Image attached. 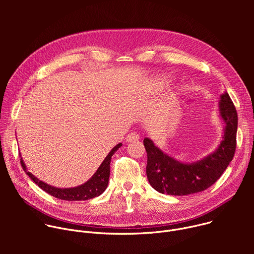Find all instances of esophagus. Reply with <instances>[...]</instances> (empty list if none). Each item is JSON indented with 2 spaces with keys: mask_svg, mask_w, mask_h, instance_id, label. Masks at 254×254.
Returning a JSON list of instances; mask_svg holds the SVG:
<instances>
[{
  "mask_svg": "<svg viewBox=\"0 0 254 254\" xmlns=\"http://www.w3.org/2000/svg\"><path fill=\"white\" fill-rule=\"evenodd\" d=\"M138 138H139V135H138V133H136L135 131H131V132H129V133L127 135V138H126V140H127V142H130V141L136 140V139H138Z\"/></svg>",
  "mask_w": 254,
  "mask_h": 254,
  "instance_id": "obj_1",
  "label": "esophagus"
}]
</instances>
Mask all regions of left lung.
<instances>
[{"mask_svg": "<svg viewBox=\"0 0 254 254\" xmlns=\"http://www.w3.org/2000/svg\"><path fill=\"white\" fill-rule=\"evenodd\" d=\"M219 106L225 123L223 140L218 149L201 161L181 163L164 154L151 138H143L148 155L147 177L156 191L174 196L190 195L208 189L222 176L235 154L238 117L227 92L221 95Z\"/></svg>", "mask_w": 254, "mask_h": 254, "instance_id": "8db88e82", "label": "left lung"}]
</instances>
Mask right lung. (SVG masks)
<instances>
[{"instance_id":"add662e5","label":"right lung","mask_w":254,"mask_h":254,"mask_svg":"<svg viewBox=\"0 0 254 254\" xmlns=\"http://www.w3.org/2000/svg\"><path fill=\"white\" fill-rule=\"evenodd\" d=\"M121 147H122V143L117 144V146L103 160L102 164L99 166V168L97 169L95 174L90 178V180H88L87 182L84 183L83 185L75 187V188L61 189V188L52 187V186L42 182V181L34 177L30 172H28L22 158H21L20 162H21V166H22L23 170L30 177V179L32 181H34V183L37 184L46 193L50 194L51 196H53L57 199H61V200H65V201H84V200H88V199L97 197L105 191V189L107 188V184H108V179H110L112 157Z\"/></svg>"}]
</instances>
